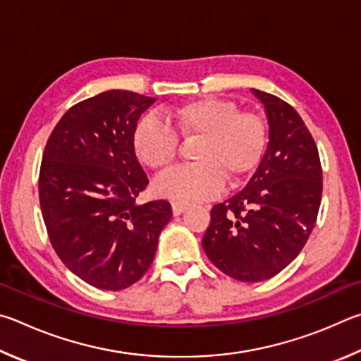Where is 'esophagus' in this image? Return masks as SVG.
<instances>
[{"label":"esophagus","mask_w":361,"mask_h":361,"mask_svg":"<svg viewBox=\"0 0 361 361\" xmlns=\"http://www.w3.org/2000/svg\"><path fill=\"white\" fill-rule=\"evenodd\" d=\"M184 211H187V204L184 203H173V214L174 216H179Z\"/></svg>","instance_id":"34e87169"}]
</instances>
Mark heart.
Returning a JSON list of instances; mask_svg holds the SVG:
<instances>
[{
    "mask_svg": "<svg viewBox=\"0 0 361 361\" xmlns=\"http://www.w3.org/2000/svg\"><path fill=\"white\" fill-rule=\"evenodd\" d=\"M171 123L155 114L139 120L133 133L137 160L154 171H164L179 155V135L200 139L195 164L169 171L155 182L161 197L177 201H203L222 192L225 179L238 184L262 161L268 128L255 112H241L228 99L204 97L176 106Z\"/></svg>",
    "mask_w": 361,
    "mask_h": 361,
    "instance_id": "obj_1",
    "label": "heart"
}]
</instances>
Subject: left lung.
Returning <instances> with one entry per match:
<instances>
[{"instance_id": "left-lung-1", "label": "left lung", "mask_w": 361, "mask_h": 361, "mask_svg": "<svg viewBox=\"0 0 361 361\" xmlns=\"http://www.w3.org/2000/svg\"><path fill=\"white\" fill-rule=\"evenodd\" d=\"M252 93L267 111V152L247 185L212 207L201 243L222 273L241 282L269 279L298 257L324 187L317 145L300 114L274 94Z\"/></svg>"}]
</instances>
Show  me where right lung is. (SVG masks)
Returning a JSON list of instances; mask_svg holds the SVG:
<instances>
[{
    "label": "right lung",
    "mask_w": 361,
    "mask_h": 361,
    "mask_svg": "<svg viewBox=\"0 0 361 361\" xmlns=\"http://www.w3.org/2000/svg\"><path fill=\"white\" fill-rule=\"evenodd\" d=\"M155 98L107 90L69 107L47 139L39 204L65 267L101 290H123L154 262L158 236L173 217L169 201L137 204L149 179L133 133Z\"/></svg>",
    "instance_id": "1"
}]
</instances>
